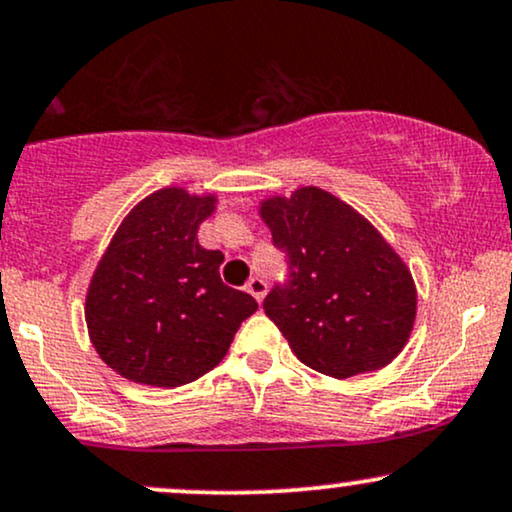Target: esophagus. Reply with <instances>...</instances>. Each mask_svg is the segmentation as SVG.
Wrapping results in <instances>:
<instances>
[{
    "mask_svg": "<svg viewBox=\"0 0 512 512\" xmlns=\"http://www.w3.org/2000/svg\"><path fill=\"white\" fill-rule=\"evenodd\" d=\"M248 293L252 295V298L255 300H262L264 298V293H267V281L264 279H260V276H252V279L248 281Z\"/></svg>",
    "mask_w": 512,
    "mask_h": 512,
    "instance_id": "esophagus-1",
    "label": "esophagus"
}]
</instances>
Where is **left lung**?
Wrapping results in <instances>:
<instances>
[{
    "mask_svg": "<svg viewBox=\"0 0 512 512\" xmlns=\"http://www.w3.org/2000/svg\"><path fill=\"white\" fill-rule=\"evenodd\" d=\"M262 217L288 269L262 307L298 360L338 379L389 365L412 331L417 293L379 231L319 188L267 200Z\"/></svg>",
    "mask_w": 512,
    "mask_h": 512,
    "instance_id": "obj_1",
    "label": "left lung"
}]
</instances>
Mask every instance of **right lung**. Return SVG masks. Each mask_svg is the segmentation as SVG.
<instances>
[{
    "mask_svg": "<svg viewBox=\"0 0 512 512\" xmlns=\"http://www.w3.org/2000/svg\"><path fill=\"white\" fill-rule=\"evenodd\" d=\"M214 197L164 188L119 226L92 276L85 319L92 346L114 372L147 386L190 384L217 367L252 295L219 276L221 250L197 243Z\"/></svg>",
    "mask_w": 512,
    "mask_h": 512,
    "instance_id": "right-lung-1",
    "label": "right lung"
}]
</instances>
